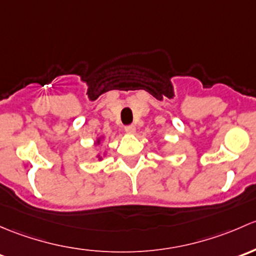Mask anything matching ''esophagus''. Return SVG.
<instances>
[{
	"instance_id": "1",
	"label": "esophagus",
	"mask_w": 256,
	"mask_h": 256,
	"mask_svg": "<svg viewBox=\"0 0 256 256\" xmlns=\"http://www.w3.org/2000/svg\"><path fill=\"white\" fill-rule=\"evenodd\" d=\"M124 130H126V133H128V134H134V133H136V127H134L133 124L126 126Z\"/></svg>"
}]
</instances>
